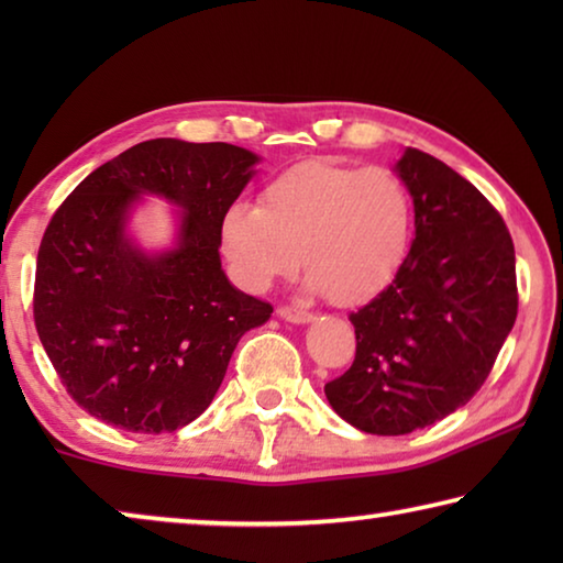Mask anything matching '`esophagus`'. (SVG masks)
<instances>
[{
	"label": "esophagus",
	"instance_id": "obj_1",
	"mask_svg": "<svg viewBox=\"0 0 563 563\" xmlns=\"http://www.w3.org/2000/svg\"><path fill=\"white\" fill-rule=\"evenodd\" d=\"M278 316L285 322H292V325H305V322L316 320V316H312V312L300 310V308H292V305H283V308L278 310Z\"/></svg>",
	"mask_w": 563,
	"mask_h": 563
}]
</instances>
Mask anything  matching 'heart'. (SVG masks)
<instances>
[{"label":"heart","mask_w":563,"mask_h":563,"mask_svg":"<svg viewBox=\"0 0 563 563\" xmlns=\"http://www.w3.org/2000/svg\"><path fill=\"white\" fill-rule=\"evenodd\" d=\"M412 201L387 168L305 161L275 176L261 206L238 201L221 223L223 253L247 290H268L300 265L335 305L383 292L402 268Z\"/></svg>","instance_id":"obj_1"}]
</instances>
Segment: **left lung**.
Instances as JSON below:
<instances>
[{
    "mask_svg": "<svg viewBox=\"0 0 563 563\" xmlns=\"http://www.w3.org/2000/svg\"><path fill=\"white\" fill-rule=\"evenodd\" d=\"M393 170L412 196V245L395 280L350 316L355 362L325 385L347 424L387 437L470 402L519 305L511 235L487 198L419 148L407 146Z\"/></svg>",
    "mask_w": 563,
    "mask_h": 563,
    "instance_id": "8db88e82",
    "label": "left lung"
}]
</instances>
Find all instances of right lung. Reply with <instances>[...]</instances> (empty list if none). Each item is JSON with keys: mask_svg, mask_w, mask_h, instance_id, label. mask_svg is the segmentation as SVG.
I'll return each mask as SVG.
<instances>
[{"mask_svg": "<svg viewBox=\"0 0 563 563\" xmlns=\"http://www.w3.org/2000/svg\"><path fill=\"white\" fill-rule=\"evenodd\" d=\"M261 156L233 144L151 139L107 161L54 213L36 255L34 322L74 402L126 432L201 417L233 350L273 308L228 280L221 223ZM144 197L175 206V241L130 233Z\"/></svg>", "mask_w": 563, "mask_h": 563, "instance_id": "add662e5", "label": "right lung"}]
</instances>
